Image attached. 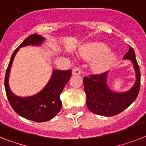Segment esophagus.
<instances>
[{
  "mask_svg": "<svg viewBox=\"0 0 146 146\" xmlns=\"http://www.w3.org/2000/svg\"><path fill=\"white\" fill-rule=\"evenodd\" d=\"M73 75H80L81 74V70L78 67H75L73 70Z\"/></svg>",
  "mask_w": 146,
  "mask_h": 146,
  "instance_id": "1",
  "label": "esophagus"
}]
</instances>
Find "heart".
I'll return each mask as SVG.
<instances>
[{
    "instance_id": "1",
    "label": "heart",
    "mask_w": 146,
    "mask_h": 146,
    "mask_svg": "<svg viewBox=\"0 0 146 146\" xmlns=\"http://www.w3.org/2000/svg\"><path fill=\"white\" fill-rule=\"evenodd\" d=\"M82 54L89 58H95L93 66L98 71L106 70L111 66L114 60V54L102 42L87 44L82 48Z\"/></svg>"
}]
</instances>
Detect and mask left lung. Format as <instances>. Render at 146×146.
<instances>
[{"label":"left lung","mask_w":146,"mask_h":146,"mask_svg":"<svg viewBox=\"0 0 146 146\" xmlns=\"http://www.w3.org/2000/svg\"><path fill=\"white\" fill-rule=\"evenodd\" d=\"M123 60H129L136 73V82L126 92L112 91L108 85L109 72L83 78L86 95L87 108L94 113L104 117L117 115L127 108L138 96L140 88V70L136 59L135 51L129 47Z\"/></svg>","instance_id":"8db88e82"}]
</instances>
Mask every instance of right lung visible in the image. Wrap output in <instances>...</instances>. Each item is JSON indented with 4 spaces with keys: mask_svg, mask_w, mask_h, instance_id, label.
Here are the masks:
<instances>
[{
    "mask_svg": "<svg viewBox=\"0 0 146 146\" xmlns=\"http://www.w3.org/2000/svg\"><path fill=\"white\" fill-rule=\"evenodd\" d=\"M45 38L42 35L33 34L24 40L18 48L13 53L6 72L4 86L8 101L13 109L19 116L35 122H45L54 118L61 109L60 96L71 77L70 70H53L48 82L43 89L34 96L20 97L15 95L10 88L9 77L13 61L20 48L26 46H40Z\"/></svg>",
    "mask_w": 146,
    "mask_h": 146,
    "instance_id": "right-lung-1",
    "label": "right lung"
}]
</instances>
